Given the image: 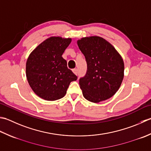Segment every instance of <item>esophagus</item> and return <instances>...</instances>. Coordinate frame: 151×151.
I'll return each instance as SVG.
<instances>
[{
  "label": "esophagus",
  "instance_id": "34e87169",
  "mask_svg": "<svg viewBox=\"0 0 151 151\" xmlns=\"http://www.w3.org/2000/svg\"><path fill=\"white\" fill-rule=\"evenodd\" d=\"M73 72L76 75H78V69H74L73 70Z\"/></svg>",
  "mask_w": 151,
  "mask_h": 151
}]
</instances>
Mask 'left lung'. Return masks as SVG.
I'll return each mask as SVG.
<instances>
[{"mask_svg": "<svg viewBox=\"0 0 151 151\" xmlns=\"http://www.w3.org/2000/svg\"><path fill=\"white\" fill-rule=\"evenodd\" d=\"M77 44L87 63L86 73L79 80L84 98L93 103L109 99L123 81L124 64L122 57L101 37L82 38Z\"/></svg>", "mask_w": 151, "mask_h": 151, "instance_id": "left-lung-1", "label": "left lung"}]
</instances>
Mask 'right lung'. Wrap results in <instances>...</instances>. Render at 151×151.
<instances>
[{"label":"right lung","instance_id":"right-lung-1","mask_svg":"<svg viewBox=\"0 0 151 151\" xmlns=\"http://www.w3.org/2000/svg\"><path fill=\"white\" fill-rule=\"evenodd\" d=\"M71 38L52 37L40 44L26 63V76L29 85L37 95L47 101L63 97L70 82L77 76L68 69L62 58Z\"/></svg>","mask_w":151,"mask_h":151}]
</instances>
